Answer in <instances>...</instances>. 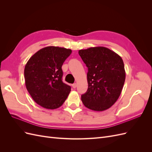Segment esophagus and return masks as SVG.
<instances>
[{
  "label": "esophagus",
  "instance_id": "1",
  "mask_svg": "<svg viewBox=\"0 0 152 152\" xmlns=\"http://www.w3.org/2000/svg\"><path fill=\"white\" fill-rule=\"evenodd\" d=\"M72 87H73V88H75V87H77V84H76V83L73 84H72Z\"/></svg>",
  "mask_w": 152,
  "mask_h": 152
}]
</instances>
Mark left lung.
Wrapping results in <instances>:
<instances>
[{
  "mask_svg": "<svg viewBox=\"0 0 152 152\" xmlns=\"http://www.w3.org/2000/svg\"><path fill=\"white\" fill-rule=\"evenodd\" d=\"M88 68V89L81 96L86 107L94 111L110 108L120 96L126 79L122 58L104 47H94L79 50Z\"/></svg>",
  "mask_w": 152,
  "mask_h": 152,
  "instance_id": "obj_1",
  "label": "left lung"
}]
</instances>
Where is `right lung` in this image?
Wrapping results in <instances>:
<instances>
[{
  "instance_id": "1",
  "label": "right lung",
  "mask_w": 152,
  "mask_h": 152,
  "mask_svg": "<svg viewBox=\"0 0 152 152\" xmlns=\"http://www.w3.org/2000/svg\"><path fill=\"white\" fill-rule=\"evenodd\" d=\"M71 53V49L48 46L38 50L26 63V89L35 102L43 108L60 107L70 93L71 87L62 81L61 67Z\"/></svg>"
}]
</instances>
